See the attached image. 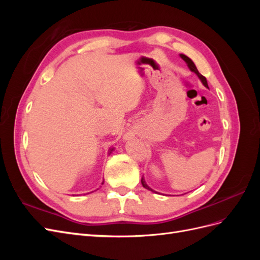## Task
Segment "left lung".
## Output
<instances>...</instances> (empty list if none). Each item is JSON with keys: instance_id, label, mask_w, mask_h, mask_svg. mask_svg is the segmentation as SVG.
<instances>
[{"instance_id": "obj_1", "label": "left lung", "mask_w": 260, "mask_h": 260, "mask_svg": "<svg viewBox=\"0 0 260 260\" xmlns=\"http://www.w3.org/2000/svg\"><path fill=\"white\" fill-rule=\"evenodd\" d=\"M180 57L182 58L185 62H186V65H187V67L190 68V70L191 72H193L194 74H196V76H198L199 78H200V80L202 81V83L206 86V88H208V84H207V80H206V78L204 77L203 75H201L200 73H199V70H198V68H196V66H195V64L194 62L192 61V59L191 58H188L186 55H184V54H180ZM141 182H142V185L145 187V188H147V190H149V191H152V192H155V191H153L151 187H149L146 183H145V181H144V179L142 178V180H141Z\"/></svg>"}]
</instances>
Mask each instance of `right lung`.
<instances>
[{"mask_svg":"<svg viewBox=\"0 0 260 260\" xmlns=\"http://www.w3.org/2000/svg\"><path fill=\"white\" fill-rule=\"evenodd\" d=\"M112 151H113V148L111 149V153H112ZM103 183H104V182H102V184H103Z\"/></svg>","mask_w":260,"mask_h":260,"instance_id":"add662e5","label":"right lung"}]
</instances>
